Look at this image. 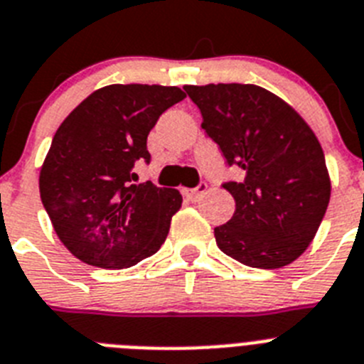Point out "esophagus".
Here are the masks:
<instances>
[{
  "label": "esophagus",
  "instance_id": "34e87169",
  "mask_svg": "<svg viewBox=\"0 0 364 364\" xmlns=\"http://www.w3.org/2000/svg\"><path fill=\"white\" fill-rule=\"evenodd\" d=\"M207 191H208L207 183H200V185L196 186V188H191V191H185V194H186V198H188V200L200 201L201 198H203V196L207 194Z\"/></svg>",
  "mask_w": 364,
  "mask_h": 364
}]
</instances>
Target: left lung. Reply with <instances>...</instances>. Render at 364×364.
Masks as SVG:
<instances>
[{
	"label": "left lung",
	"mask_w": 364,
	"mask_h": 364,
	"mask_svg": "<svg viewBox=\"0 0 364 364\" xmlns=\"http://www.w3.org/2000/svg\"><path fill=\"white\" fill-rule=\"evenodd\" d=\"M200 107L201 128L243 170L223 185L236 201L218 247L249 267L278 269L314 242L331 181L318 139L286 100L255 84L186 86Z\"/></svg>",
	"instance_id": "8db88e82"
}]
</instances>
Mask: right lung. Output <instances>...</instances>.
I'll return each mask as SVG.
<instances>
[{"label":"right lung","instance_id":"1","mask_svg":"<svg viewBox=\"0 0 364 364\" xmlns=\"http://www.w3.org/2000/svg\"><path fill=\"white\" fill-rule=\"evenodd\" d=\"M185 97L176 86L112 84L82 100L56 129L40 170V198L73 257L122 269L159 251L183 198L150 181L135 185L132 168L150 161V129Z\"/></svg>","mask_w":364,"mask_h":364}]
</instances>
